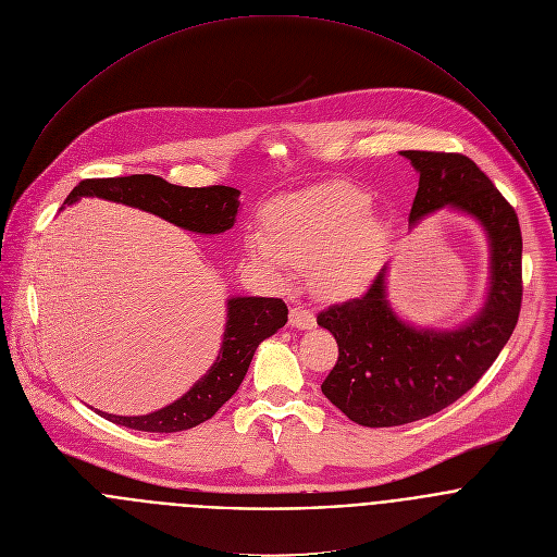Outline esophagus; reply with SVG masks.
I'll use <instances>...</instances> for the list:
<instances>
[{
    "mask_svg": "<svg viewBox=\"0 0 557 557\" xmlns=\"http://www.w3.org/2000/svg\"><path fill=\"white\" fill-rule=\"evenodd\" d=\"M289 324L294 329H313L315 326V315L307 307H292L289 309Z\"/></svg>",
    "mask_w": 557,
    "mask_h": 557,
    "instance_id": "esophagus-1",
    "label": "esophagus"
}]
</instances>
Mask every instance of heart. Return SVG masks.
I'll use <instances>...</instances> for the list:
<instances>
[{
    "label": "heart",
    "mask_w": 557,
    "mask_h": 557,
    "mask_svg": "<svg viewBox=\"0 0 557 557\" xmlns=\"http://www.w3.org/2000/svg\"><path fill=\"white\" fill-rule=\"evenodd\" d=\"M263 233L246 235L248 255L276 274L313 265V287L326 298H348L370 285L387 231L370 213V196L331 181L272 198L261 211Z\"/></svg>",
    "instance_id": "1"
}]
</instances>
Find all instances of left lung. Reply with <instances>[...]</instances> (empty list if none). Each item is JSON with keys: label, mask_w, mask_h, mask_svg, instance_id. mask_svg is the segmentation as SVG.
I'll use <instances>...</instances> for the list:
<instances>
[{"label": "left lung", "mask_w": 557, "mask_h": 557, "mask_svg": "<svg viewBox=\"0 0 557 557\" xmlns=\"http://www.w3.org/2000/svg\"><path fill=\"white\" fill-rule=\"evenodd\" d=\"M420 174L409 226L440 209L481 224L490 281L481 309L455 329L413 326L389 305L381 268L361 298L318 313L339 346L322 394L361 426H398L433 416L463 396L507 344L522 298V237L516 211L463 154L400 152Z\"/></svg>", "instance_id": "left-lung-1"}]
</instances>
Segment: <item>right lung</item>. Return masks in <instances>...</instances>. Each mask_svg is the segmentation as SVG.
Returning a JSON list of instances; mask_svg holds the SVG:
<instances>
[{"mask_svg":"<svg viewBox=\"0 0 557 557\" xmlns=\"http://www.w3.org/2000/svg\"><path fill=\"white\" fill-rule=\"evenodd\" d=\"M81 198H104L159 215L185 231L220 235L235 224L239 191L224 185L178 187L152 174L122 178H87L74 187L65 205ZM63 209V207H61ZM287 322V307L281 298L235 296L226 300V329L215 363L172 405L146 416H115L98 411L102 418L150 433H176L209 420L242 385L257 346Z\"/></svg>","mask_w":557,"mask_h":557,"instance_id":"right-lung-1","label":"right lung"}]
</instances>
